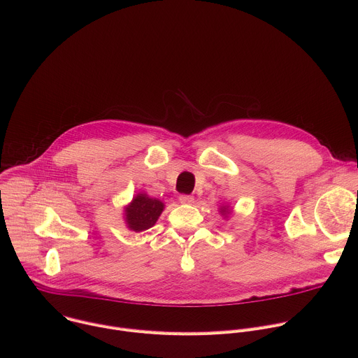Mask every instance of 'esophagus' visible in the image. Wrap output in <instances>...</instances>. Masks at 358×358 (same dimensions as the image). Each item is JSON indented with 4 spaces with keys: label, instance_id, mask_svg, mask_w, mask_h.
Returning <instances> with one entry per match:
<instances>
[{
    "label": "esophagus",
    "instance_id": "34e87169",
    "mask_svg": "<svg viewBox=\"0 0 358 358\" xmlns=\"http://www.w3.org/2000/svg\"><path fill=\"white\" fill-rule=\"evenodd\" d=\"M178 201L181 204H191V203H194V197L188 196V194H181V196L178 197Z\"/></svg>",
    "mask_w": 358,
    "mask_h": 358
}]
</instances>
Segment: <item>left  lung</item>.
Segmentation results:
<instances>
[{
    "label": "left lung",
    "mask_w": 358,
    "mask_h": 358,
    "mask_svg": "<svg viewBox=\"0 0 358 358\" xmlns=\"http://www.w3.org/2000/svg\"><path fill=\"white\" fill-rule=\"evenodd\" d=\"M221 213H225V208H221Z\"/></svg>",
    "instance_id": "left-lung-1"
}]
</instances>
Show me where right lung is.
<instances>
[{
	"mask_svg": "<svg viewBox=\"0 0 358 358\" xmlns=\"http://www.w3.org/2000/svg\"><path fill=\"white\" fill-rule=\"evenodd\" d=\"M162 210H164V204L159 200L150 199L145 194H138L133 203L125 208V220L129 229L140 233L148 230L155 224Z\"/></svg>",
	"mask_w": 358,
	"mask_h": 358,
	"instance_id": "1",
	"label": "right lung"
}]
</instances>
